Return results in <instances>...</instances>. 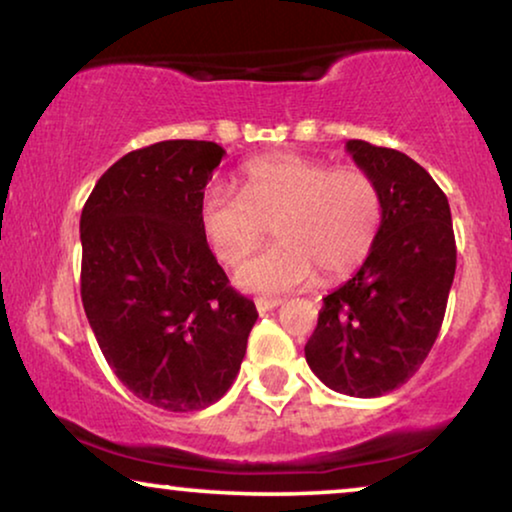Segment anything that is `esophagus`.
<instances>
[{
	"label": "esophagus",
	"mask_w": 512,
	"mask_h": 512,
	"mask_svg": "<svg viewBox=\"0 0 512 512\" xmlns=\"http://www.w3.org/2000/svg\"><path fill=\"white\" fill-rule=\"evenodd\" d=\"M279 305H282V300H277V298H258L256 300L258 314H265V312L275 310V307H279Z\"/></svg>",
	"instance_id": "1"
}]
</instances>
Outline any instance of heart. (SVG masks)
I'll return each instance as SVG.
<instances>
[{
    "label": "heart",
    "mask_w": 512,
    "mask_h": 512,
    "mask_svg": "<svg viewBox=\"0 0 512 512\" xmlns=\"http://www.w3.org/2000/svg\"><path fill=\"white\" fill-rule=\"evenodd\" d=\"M382 195L359 167H335L303 153L249 160L240 193L212 186L200 200V228L216 258L241 263L272 225L278 244L235 272L237 289L282 296L305 289L317 270L345 277L366 261L382 226Z\"/></svg>",
    "instance_id": "obj_1"
}]
</instances>
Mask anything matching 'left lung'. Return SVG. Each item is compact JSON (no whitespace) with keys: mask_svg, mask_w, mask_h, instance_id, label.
<instances>
[{"mask_svg":"<svg viewBox=\"0 0 512 512\" xmlns=\"http://www.w3.org/2000/svg\"><path fill=\"white\" fill-rule=\"evenodd\" d=\"M382 195V226L356 275L328 293L305 345L312 373L338 394L375 398L429 356L450 296L457 244L445 193L401 151L349 139Z\"/></svg>","mask_w":512,"mask_h":512,"instance_id":"1","label":"left lung"}]
</instances>
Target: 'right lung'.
Segmentation results:
<instances>
[{
    "mask_svg": "<svg viewBox=\"0 0 512 512\" xmlns=\"http://www.w3.org/2000/svg\"><path fill=\"white\" fill-rule=\"evenodd\" d=\"M223 156L195 139L130 151L81 212V300L97 345L132 394L170 412L226 394L258 319L200 228L202 193Z\"/></svg>",
    "mask_w": 512,
    "mask_h": 512,
    "instance_id": "right-lung-1",
    "label": "right lung"
}]
</instances>
